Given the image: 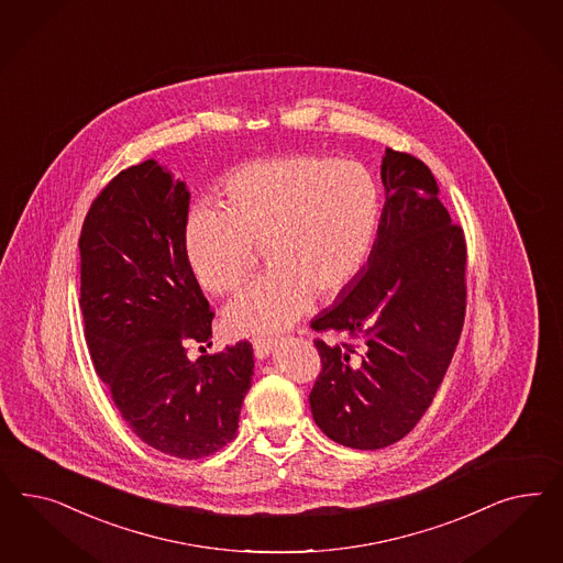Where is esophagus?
<instances>
[{"instance_id":"34e87169","label":"esophagus","mask_w":563,"mask_h":563,"mask_svg":"<svg viewBox=\"0 0 563 563\" xmlns=\"http://www.w3.org/2000/svg\"><path fill=\"white\" fill-rule=\"evenodd\" d=\"M274 344H276V339H256V341H254V353H256V357H268L271 351L274 349Z\"/></svg>"}]
</instances>
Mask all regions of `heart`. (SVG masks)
<instances>
[{
	"label": "heart",
	"mask_w": 563,
	"mask_h": 563,
	"mask_svg": "<svg viewBox=\"0 0 563 563\" xmlns=\"http://www.w3.org/2000/svg\"><path fill=\"white\" fill-rule=\"evenodd\" d=\"M224 208L191 206L184 222V254L210 292L238 290L262 245L273 266L227 307L235 334L292 324L313 295L344 289L374 247L382 191L358 161L283 156L250 163L224 181Z\"/></svg>",
	"instance_id": "heart-1"
}]
</instances>
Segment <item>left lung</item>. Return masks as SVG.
<instances>
[{
  "label": "left lung",
  "mask_w": 563,
  "mask_h": 563,
  "mask_svg": "<svg viewBox=\"0 0 563 563\" xmlns=\"http://www.w3.org/2000/svg\"><path fill=\"white\" fill-rule=\"evenodd\" d=\"M386 200L367 264L311 320L318 332L363 339L316 341L322 372L309 394L313 421L330 440L379 450L426 415L461 339L466 245L426 163L386 148Z\"/></svg>",
  "instance_id": "obj_1"
}]
</instances>
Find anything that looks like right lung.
I'll use <instances>...</instances> for the list:
<instances>
[{
  "label": "right lung",
  "instance_id": "1",
  "mask_svg": "<svg viewBox=\"0 0 563 563\" xmlns=\"http://www.w3.org/2000/svg\"><path fill=\"white\" fill-rule=\"evenodd\" d=\"M189 198L154 158L121 170L90 206L78 247L97 374L142 442L194 461L235 438L254 349L188 357L186 341H210L214 318L184 254Z\"/></svg>",
  "mask_w": 563,
  "mask_h": 563
}]
</instances>
